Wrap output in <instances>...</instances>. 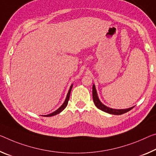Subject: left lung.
Returning a JSON list of instances; mask_svg holds the SVG:
<instances>
[{"label":"left lung","mask_w":156,"mask_h":156,"mask_svg":"<svg viewBox=\"0 0 156 156\" xmlns=\"http://www.w3.org/2000/svg\"><path fill=\"white\" fill-rule=\"evenodd\" d=\"M92 95H93V101H94V105L98 108V109L103 110V112H105L107 113L112 114V115H119L128 112V111H130L132 108H133H133H128V109L115 110V109H112V108H108L105 105H103V103L99 101V99H98L94 85H93V87H92Z\"/></svg>","instance_id":"left-lung-1"}]
</instances>
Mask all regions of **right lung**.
Here are the masks:
<instances>
[{
	"mask_svg": "<svg viewBox=\"0 0 156 156\" xmlns=\"http://www.w3.org/2000/svg\"><path fill=\"white\" fill-rule=\"evenodd\" d=\"M72 87H73V85L71 86L70 89H69V92L67 94V96H66V100L65 101V103H63L61 107L60 108H58V110H57L56 111H55V112H53V113L50 114V115H44V117H52V116H54L57 115V114H59L60 112H61L66 107V105H67L68 104V102H69V97H70V94H71V89H72Z\"/></svg>",
	"mask_w": 156,
	"mask_h": 156,
	"instance_id": "right-lung-1",
	"label": "right lung"
}]
</instances>
